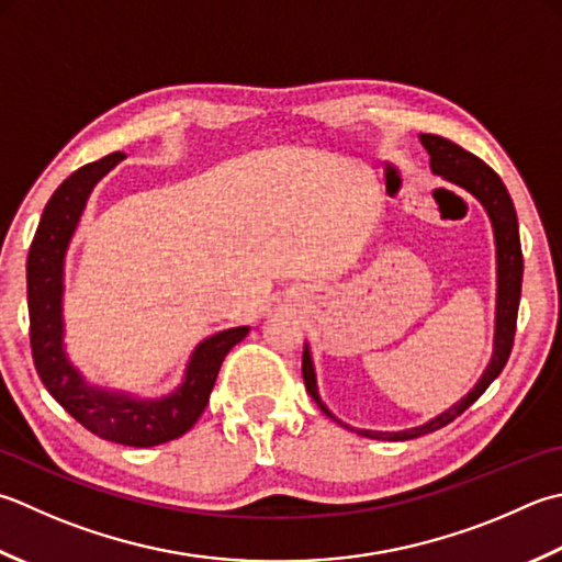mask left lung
Returning <instances> with one entry per match:
<instances>
[{"label":"left lung","mask_w":562,"mask_h":562,"mask_svg":"<svg viewBox=\"0 0 562 562\" xmlns=\"http://www.w3.org/2000/svg\"><path fill=\"white\" fill-rule=\"evenodd\" d=\"M422 143L428 150V156H431V170L436 175H441L443 180L468 190L482 206L487 209V214L492 218L494 240H497V326H494V353L487 370L482 372L480 382L475 384V390L468 392V397L450 406L448 412L438 414L436 419H431L428 424L406 428V431H366V428H353V431H358L360 436L378 438V441H409V438L434 434L438 428H443L446 424L458 419V416L463 414L472 402H477L480 394L490 387L512 356L514 334H516V314H519V300H521L524 256H521V240H519V222H516V209L507 187H504L499 175L494 172L487 162H482L477 156H472V153H468L465 148H460L458 143L434 136V134H422ZM302 375H304L306 392L312 394V400L318 404V409H322L326 416H331L334 422H338L336 416L326 409L324 402L318 400L310 348H304V356H302Z\"/></svg>","instance_id":"obj_1"}]
</instances>
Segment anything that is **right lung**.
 Wrapping results in <instances>:
<instances>
[{
	"label": "right lung",
	"mask_w": 562,
	"mask_h": 562,
	"mask_svg": "<svg viewBox=\"0 0 562 562\" xmlns=\"http://www.w3.org/2000/svg\"><path fill=\"white\" fill-rule=\"evenodd\" d=\"M124 158L112 153L75 170L53 192L33 236L26 260L31 353L41 382L75 422L106 441L150 448L175 441L200 419L214 390L218 368L248 326L214 334L194 348L184 382L162 400H134L128 394L87 384L63 350V262L75 226L80 222L92 187Z\"/></svg>",
	"instance_id": "obj_1"
}]
</instances>
